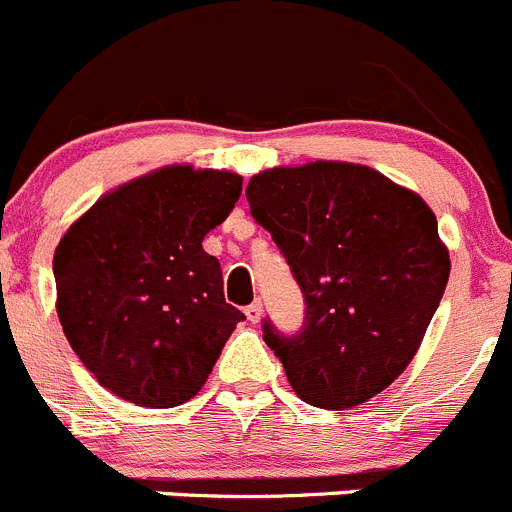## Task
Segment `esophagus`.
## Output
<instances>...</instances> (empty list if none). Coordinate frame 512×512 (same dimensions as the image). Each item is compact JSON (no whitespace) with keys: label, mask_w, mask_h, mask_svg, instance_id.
<instances>
[{"label":"esophagus","mask_w":512,"mask_h":512,"mask_svg":"<svg viewBox=\"0 0 512 512\" xmlns=\"http://www.w3.org/2000/svg\"><path fill=\"white\" fill-rule=\"evenodd\" d=\"M245 315H247V321H250V323H260V318H262V303H260V300H255L252 305H247Z\"/></svg>","instance_id":"esophagus-1"}]
</instances>
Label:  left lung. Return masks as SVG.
Returning <instances> with one entry per match:
<instances>
[{"mask_svg": "<svg viewBox=\"0 0 512 512\" xmlns=\"http://www.w3.org/2000/svg\"><path fill=\"white\" fill-rule=\"evenodd\" d=\"M247 202L305 300L295 336L267 318L262 338L303 401L364 404L407 369L447 288L437 217L414 191L343 161L262 171Z\"/></svg>", "mask_w": 512, "mask_h": 512, "instance_id": "8db88e82", "label": "left lung"}]
</instances>
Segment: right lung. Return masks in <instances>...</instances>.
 Segmentation results:
<instances>
[{"label": "right lung", "mask_w": 512, "mask_h": 512, "mask_svg": "<svg viewBox=\"0 0 512 512\" xmlns=\"http://www.w3.org/2000/svg\"><path fill=\"white\" fill-rule=\"evenodd\" d=\"M242 194L232 171L164 166L100 197L55 250L57 315L85 369L136 407H179L245 313L202 240Z\"/></svg>", "instance_id": "obj_1"}]
</instances>
